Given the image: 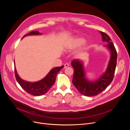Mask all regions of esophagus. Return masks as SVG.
Here are the masks:
<instances>
[{
    "label": "esophagus",
    "instance_id": "obj_1",
    "mask_svg": "<svg viewBox=\"0 0 130 130\" xmlns=\"http://www.w3.org/2000/svg\"><path fill=\"white\" fill-rule=\"evenodd\" d=\"M69 66V64H67V63H66L65 65H64V68L65 69V68H66L67 67H68Z\"/></svg>",
    "mask_w": 130,
    "mask_h": 130
}]
</instances>
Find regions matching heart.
Wrapping results in <instances>:
<instances>
[{"label":"heart","mask_w":130,"mask_h":130,"mask_svg":"<svg viewBox=\"0 0 130 130\" xmlns=\"http://www.w3.org/2000/svg\"><path fill=\"white\" fill-rule=\"evenodd\" d=\"M85 39L81 37H77L74 38L73 40H72L69 44L67 45V49L70 50H75L79 47H80L82 45H83L85 42ZM87 50V47L84 46L82 49L81 50L79 54H82Z\"/></svg>","instance_id":"b5f03b06"}]
</instances>
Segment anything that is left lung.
I'll use <instances>...</instances> for the list:
<instances>
[{"label":"left lung","mask_w":130,"mask_h":130,"mask_svg":"<svg viewBox=\"0 0 130 130\" xmlns=\"http://www.w3.org/2000/svg\"><path fill=\"white\" fill-rule=\"evenodd\" d=\"M103 42L107 43L105 46L111 52V57L105 72L94 82L89 81L85 77V73L82 61L74 59L71 64L74 69L72 83L80 93L87 96H96L111 84L117 66V52L111 39L104 32L100 31Z\"/></svg>","instance_id":"left-lung-1"}]
</instances>
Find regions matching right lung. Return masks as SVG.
Masks as SVG:
<instances>
[{
    "instance_id": "1",
    "label": "right lung",
    "mask_w": 130,
    "mask_h": 130,
    "mask_svg": "<svg viewBox=\"0 0 130 130\" xmlns=\"http://www.w3.org/2000/svg\"><path fill=\"white\" fill-rule=\"evenodd\" d=\"M38 31H32L30 32L25 35L23 37L34 35H40ZM64 66L56 67L53 69L48 73L47 75L42 80L36 82H29L20 78L17 73L15 67V74L17 81L23 89L27 93L34 95V96H40L46 94L51 87L55 82L56 77L57 73L63 69Z\"/></svg>"
}]
</instances>
